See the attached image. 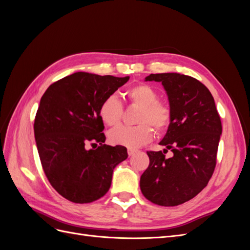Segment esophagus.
<instances>
[{
	"mask_svg": "<svg viewBox=\"0 0 250 250\" xmlns=\"http://www.w3.org/2000/svg\"><path fill=\"white\" fill-rule=\"evenodd\" d=\"M127 152H128V155H129V156H132L134 153H137V149H131V148H128Z\"/></svg>",
	"mask_w": 250,
	"mask_h": 250,
	"instance_id": "esophagus-1",
	"label": "esophagus"
}]
</instances>
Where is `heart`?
<instances>
[{"label": "heart", "mask_w": 250, "mask_h": 250, "mask_svg": "<svg viewBox=\"0 0 250 250\" xmlns=\"http://www.w3.org/2000/svg\"><path fill=\"white\" fill-rule=\"evenodd\" d=\"M125 97L131 103L141 107L137 118L140 123L135 126H119L110 130L108 139L113 145L127 148H138L145 145L153 137L152 128L162 132L170 124L171 109L167 104L157 101V92L149 84L141 83L131 86L125 92ZM123 113V106L115 96H109L102 101L99 106V116L104 124L116 126L120 123Z\"/></svg>", "instance_id": "heart-1"}]
</instances>
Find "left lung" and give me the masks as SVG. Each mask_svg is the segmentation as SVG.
I'll list each match as a JSON object with an SVG mask.
<instances>
[{
  "instance_id": "1",
  "label": "left lung",
  "mask_w": 250,
  "mask_h": 250,
  "mask_svg": "<svg viewBox=\"0 0 250 250\" xmlns=\"http://www.w3.org/2000/svg\"><path fill=\"white\" fill-rule=\"evenodd\" d=\"M145 81L162 82L167 93L171 121L160 145L171 148L148 151L150 164L142 174L143 195L158 206L175 207L194 198L207 187L216 167L221 120L208 87L178 73L150 74Z\"/></svg>"
}]
</instances>
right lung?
Here are the masks:
<instances>
[{"label":"right lung","mask_w":250,"mask_h":250,"mask_svg":"<svg viewBox=\"0 0 250 250\" xmlns=\"http://www.w3.org/2000/svg\"><path fill=\"white\" fill-rule=\"evenodd\" d=\"M128 80L77 72L42 95L34 121L36 147L51 186L65 199L88 203L101 198L113 169L127 158L125 147L104 144L99 106ZM89 143L97 149H87Z\"/></svg>","instance_id":"1"}]
</instances>
